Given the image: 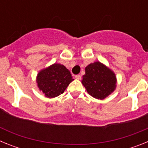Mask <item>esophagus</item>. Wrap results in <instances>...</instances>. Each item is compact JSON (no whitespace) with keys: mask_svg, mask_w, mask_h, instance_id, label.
I'll use <instances>...</instances> for the list:
<instances>
[{"mask_svg":"<svg viewBox=\"0 0 148 148\" xmlns=\"http://www.w3.org/2000/svg\"><path fill=\"white\" fill-rule=\"evenodd\" d=\"M75 78H76V79H81V78H82V76H81V75H76L75 76Z\"/></svg>","mask_w":148,"mask_h":148,"instance_id":"obj_1","label":"esophagus"}]
</instances>
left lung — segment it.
I'll list each match as a JSON object with an SVG mask.
<instances>
[{
    "label": "left lung",
    "mask_w": 148,
    "mask_h": 148,
    "mask_svg": "<svg viewBox=\"0 0 148 148\" xmlns=\"http://www.w3.org/2000/svg\"><path fill=\"white\" fill-rule=\"evenodd\" d=\"M82 83L91 96L104 99L116 89V77L109 68L96 61L86 66Z\"/></svg>",
    "instance_id": "8db88e82"
}]
</instances>
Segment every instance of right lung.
I'll return each mask as SVG.
<instances>
[{
  "instance_id": "add662e5",
  "label": "right lung",
  "mask_w": 148,
  "mask_h": 148,
  "mask_svg": "<svg viewBox=\"0 0 148 148\" xmlns=\"http://www.w3.org/2000/svg\"><path fill=\"white\" fill-rule=\"evenodd\" d=\"M73 80L70 70L64 65L54 64L40 70L36 82L46 97L54 98L62 94Z\"/></svg>"
}]
</instances>
